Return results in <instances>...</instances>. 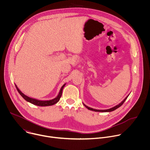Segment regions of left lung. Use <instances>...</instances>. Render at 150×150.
<instances>
[{
	"label": "left lung",
	"instance_id": "8db88e82",
	"mask_svg": "<svg viewBox=\"0 0 150 150\" xmlns=\"http://www.w3.org/2000/svg\"><path fill=\"white\" fill-rule=\"evenodd\" d=\"M127 97H128V96H127V97L123 100V101H122L119 104H118V105L115 106L114 108H111V109H108V110H96V109H94L90 108H89V107H88V106H87V105H85V104H84V105H85V107H86V108H87L88 110H93V111H94V112H112V111H113V110L117 109V108H119V107H120V106L124 103V102L125 101V100L127 99Z\"/></svg>",
	"mask_w": 150,
	"mask_h": 150
}]
</instances>
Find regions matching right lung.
<instances>
[{"label":"right lung","instance_id":"obj_1","mask_svg":"<svg viewBox=\"0 0 150 150\" xmlns=\"http://www.w3.org/2000/svg\"><path fill=\"white\" fill-rule=\"evenodd\" d=\"M65 83L64 84V85H63V86L62 87V88H61V89H60V92H59L58 96H57V97H56L55 98H54V99H53V100H47V101H41V100H35V99H34V98H30V97H27V96L24 95L22 92H21V91L18 89V88L16 87V85H15V87H16V88L17 91H18V93L20 94V95H21V96H22L26 101H28V102H30V103H32V104H34V105H38V106H49V105H53V104L57 103L59 101V100H60V97H61V96H62L63 88L64 87H65Z\"/></svg>","mask_w":150,"mask_h":150}]
</instances>
